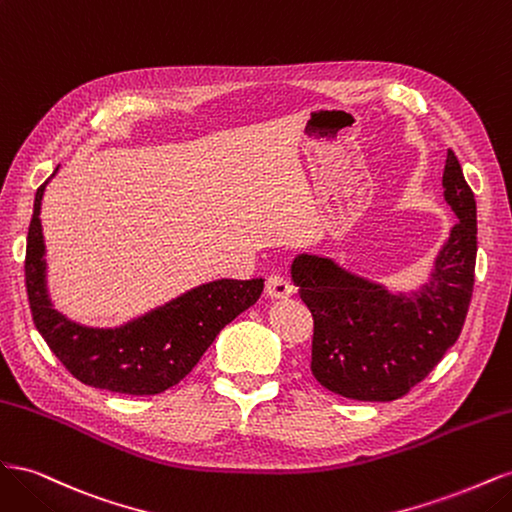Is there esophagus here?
Listing matches in <instances>:
<instances>
[{"mask_svg": "<svg viewBox=\"0 0 512 512\" xmlns=\"http://www.w3.org/2000/svg\"><path fill=\"white\" fill-rule=\"evenodd\" d=\"M265 292L271 299H286L292 294V284L286 280L284 275H269Z\"/></svg>", "mask_w": 512, "mask_h": 512, "instance_id": "1", "label": "esophagus"}]
</instances>
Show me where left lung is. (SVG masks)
Returning <instances> with one entry per match:
<instances>
[{
    "mask_svg": "<svg viewBox=\"0 0 512 512\" xmlns=\"http://www.w3.org/2000/svg\"><path fill=\"white\" fill-rule=\"evenodd\" d=\"M442 185L459 222L431 280L410 294H391L327 258H294L292 282L314 318L312 374L324 389L359 401L399 399L457 342L474 288L476 200L453 149Z\"/></svg>",
    "mask_w": 512,
    "mask_h": 512,
    "instance_id": "obj_1",
    "label": "left lung"
}]
</instances>
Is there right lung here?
Masks as SVG:
<instances>
[{
	"instance_id": "right-lung-1",
	"label": "right lung",
	"mask_w": 512,
	"mask_h": 512,
	"mask_svg": "<svg viewBox=\"0 0 512 512\" xmlns=\"http://www.w3.org/2000/svg\"><path fill=\"white\" fill-rule=\"evenodd\" d=\"M42 183L27 230L25 288L36 329L83 384L123 395H158L183 380L213 339L260 297L265 280H220L190 290L156 312L113 331L79 327L51 307L44 288L40 228Z\"/></svg>"
}]
</instances>
